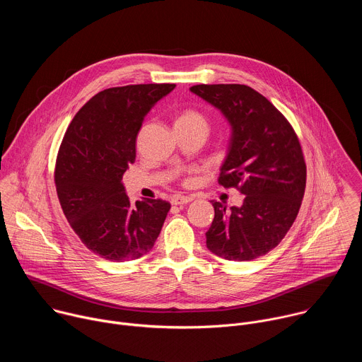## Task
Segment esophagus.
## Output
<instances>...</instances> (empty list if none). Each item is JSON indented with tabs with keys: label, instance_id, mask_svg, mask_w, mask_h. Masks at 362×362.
<instances>
[{
	"label": "esophagus",
	"instance_id": "esophagus-1",
	"mask_svg": "<svg viewBox=\"0 0 362 362\" xmlns=\"http://www.w3.org/2000/svg\"><path fill=\"white\" fill-rule=\"evenodd\" d=\"M192 200H193V196L176 194V196L172 197V204H176V206H179V204H186V203H189V202H192Z\"/></svg>",
	"mask_w": 362,
	"mask_h": 362
}]
</instances>
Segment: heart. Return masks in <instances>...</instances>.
<instances>
[{
  "mask_svg": "<svg viewBox=\"0 0 362 362\" xmlns=\"http://www.w3.org/2000/svg\"><path fill=\"white\" fill-rule=\"evenodd\" d=\"M176 126H185V127H196V129H202L206 133H208V127H209V122L206 119V116L197 110L193 109H187L183 110L177 119H176Z\"/></svg>",
  "mask_w": 362,
  "mask_h": 362,
  "instance_id": "heart-1",
  "label": "heart"
}]
</instances>
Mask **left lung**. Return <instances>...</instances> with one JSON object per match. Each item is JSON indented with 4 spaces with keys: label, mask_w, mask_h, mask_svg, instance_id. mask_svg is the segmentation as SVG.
Returning <instances> with one entry per match:
<instances>
[{
    "label": "left lung",
    "mask_w": 362,
    "mask_h": 362,
    "mask_svg": "<svg viewBox=\"0 0 362 362\" xmlns=\"http://www.w3.org/2000/svg\"><path fill=\"white\" fill-rule=\"evenodd\" d=\"M190 91L219 109L232 136L219 185L238 189L240 208L212 200L206 246L228 261H252L279 245L295 222L306 186L299 139L286 117L245 84H197Z\"/></svg>",
    "instance_id": "1"
}]
</instances>
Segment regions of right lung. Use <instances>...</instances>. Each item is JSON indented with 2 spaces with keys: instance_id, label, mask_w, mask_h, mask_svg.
<instances>
[{
  "instance_id": "1",
  "label": "right lung",
  "mask_w": 362,
  "mask_h": 362,
  "mask_svg": "<svg viewBox=\"0 0 362 362\" xmlns=\"http://www.w3.org/2000/svg\"><path fill=\"white\" fill-rule=\"evenodd\" d=\"M176 84H130L97 93L77 112L59 148L54 183L80 240L107 261H134L156 242L170 203L133 204L122 183L136 160L141 123Z\"/></svg>"
}]
</instances>
